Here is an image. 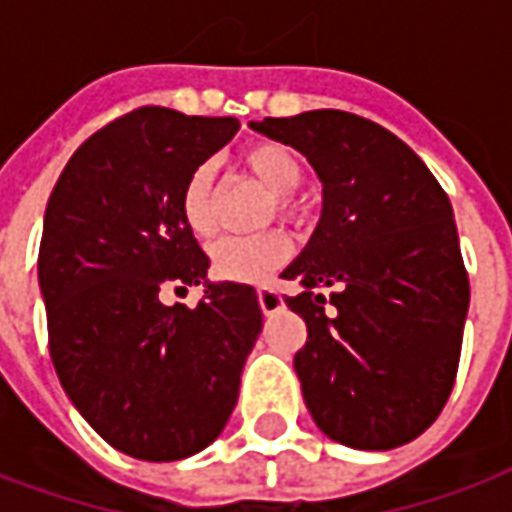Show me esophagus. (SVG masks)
<instances>
[{"label":"esophagus","instance_id":"1","mask_svg":"<svg viewBox=\"0 0 512 512\" xmlns=\"http://www.w3.org/2000/svg\"><path fill=\"white\" fill-rule=\"evenodd\" d=\"M257 301H260V309H263V314H274L282 309V295L276 293L274 287H260L257 290Z\"/></svg>","mask_w":512,"mask_h":512}]
</instances>
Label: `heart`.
Masks as SVG:
<instances>
[{"label": "heart", "mask_w": 512, "mask_h": 512, "mask_svg": "<svg viewBox=\"0 0 512 512\" xmlns=\"http://www.w3.org/2000/svg\"><path fill=\"white\" fill-rule=\"evenodd\" d=\"M244 165L252 170L263 187L274 195L276 214L287 219L298 217L293 192L304 181V165L293 151L282 143H257L244 151ZM181 219L195 238H208L214 233V198H211V170L200 165L189 173L181 189ZM290 257V241L279 230H266L257 236L219 238L211 246V271L217 279L257 285L266 282L276 268H282Z\"/></svg>", "instance_id": "heart-1"}]
</instances>
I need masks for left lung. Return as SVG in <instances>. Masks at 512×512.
Returning <instances> with one entry per match:
<instances>
[{"instance_id": "obj_1", "label": "left lung", "mask_w": 512, "mask_h": 512, "mask_svg": "<svg viewBox=\"0 0 512 512\" xmlns=\"http://www.w3.org/2000/svg\"><path fill=\"white\" fill-rule=\"evenodd\" d=\"M249 127L301 151L323 181L320 222L282 271L304 287L285 304L306 323L293 363L314 423L347 448L412 442L453 391L469 309L445 189L404 140L355 113Z\"/></svg>"}]
</instances>
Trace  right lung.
Listing matches in <instances>:
<instances>
[{
  "mask_svg": "<svg viewBox=\"0 0 512 512\" xmlns=\"http://www.w3.org/2000/svg\"><path fill=\"white\" fill-rule=\"evenodd\" d=\"M238 127L138 108L75 151L45 208L37 279L51 361L75 410L132 458L179 461L211 445L263 328L255 287L208 282L179 208L189 173ZM192 284L207 287L195 310L161 301Z\"/></svg>",
  "mask_w": 512,
  "mask_h": 512,
  "instance_id": "right-lung-1",
  "label": "right lung"
}]
</instances>
